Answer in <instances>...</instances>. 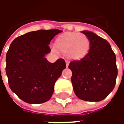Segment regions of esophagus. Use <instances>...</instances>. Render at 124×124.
<instances>
[{
	"label": "esophagus",
	"mask_w": 124,
	"mask_h": 124,
	"mask_svg": "<svg viewBox=\"0 0 124 124\" xmlns=\"http://www.w3.org/2000/svg\"><path fill=\"white\" fill-rule=\"evenodd\" d=\"M69 63H70L69 61H67V60L66 61V67H68V66H69Z\"/></svg>",
	"instance_id": "obj_1"
}]
</instances>
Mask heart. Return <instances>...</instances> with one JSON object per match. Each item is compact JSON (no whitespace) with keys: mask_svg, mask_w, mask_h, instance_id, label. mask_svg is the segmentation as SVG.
I'll list each match as a JSON object with an SVG mask.
<instances>
[{"mask_svg":"<svg viewBox=\"0 0 124 124\" xmlns=\"http://www.w3.org/2000/svg\"><path fill=\"white\" fill-rule=\"evenodd\" d=\"M55 44L57 48L65 52L68 58L80 60L88 54L91 42L88 37L84 34L70 32L57 38Z\"/></svg>","mask_w":124,"mask_h":124,"instance_id":"1","label":"heart"}]
</instances>
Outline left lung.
<instances>
[{
  "label": "left lung",
  "instance_id": "8db88e82",
  "mask_svg": "<svg viewBox=\"0 0 124 124\" xmlns=\"http://www.w3.org/2000/svg\"><path fill=\"white\" fill-rule=\"evenodd\" d=\"M91 42L88 54L74 60L68 68L74 93L80 100L99 101L114 88L117 75L116 58L109 42L92 32L82 31Z\"/></svg>",
  "mask_w": 124,
  "mask_h": 124
}]
</instances>
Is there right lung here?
I'll use <instances>...</instances> for the list:
<instances>
[{
	"instance_id": "obj_1",
	"label": "right lung",
	"mask_w": 124,
	"mask_h": 124,
	"mask_svg": "<svg viewBox=\"0 0 124 124\" xmlns=\"http://www.w3.org/2000/svg\"><path fill=\"white\" fill-rule=\"evenodd\" d=\"M62 32L58 29L30 32L10 44L6 56V73L10 88L23 101L42 104L52 96L66 62L59 58L50 63L44 56L51 51L50 41Z\"/></svg>"
}]
</instances>
